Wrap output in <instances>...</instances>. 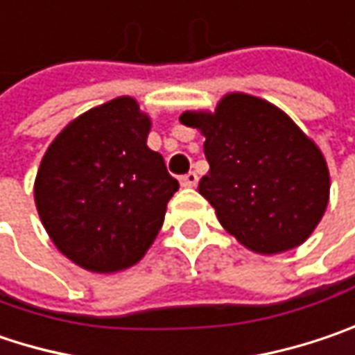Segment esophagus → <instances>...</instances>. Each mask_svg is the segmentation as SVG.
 <instances>
[{
  "mask_svg": "<svg viewBox=\"0 0 355 355\" xmlns=\"http://www.w3.org/2000/svg\"><path fill=\"white\" fill-rule=\"evenodd\" d=\"M197 173H189V175H184V177L180 178V184H182V187H197Z\"/></svg>",
  "mask_w": 355,
  "mask_h": 355,
  "instance_id": "obj_1",
  "label": "esophagus"
}]
</instances>
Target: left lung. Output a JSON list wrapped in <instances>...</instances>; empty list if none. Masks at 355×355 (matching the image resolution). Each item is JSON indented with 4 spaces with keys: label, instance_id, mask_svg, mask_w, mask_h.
<instances>
[{
    "label": "left lung",
    "instance_id": "8db88e82",
    "mask_svg": "<svg viewBox=\"0 0 355 355\" xmlns=\"http://www.w3.org/2000/svg\"><path fill=\"white\" fill-rule=\"evenodd\" d=\"M180 122L205 136L211 168L198 193L229 235L259 255L307 241L329 202V171L320 146L282 108L231 92L215 112L187 110Z\"/></svg>",
    "mask_w": 355,
    "mask_h": 355
}]
</instances>
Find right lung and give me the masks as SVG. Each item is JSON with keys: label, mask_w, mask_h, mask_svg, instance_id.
I'll use <instances>...</instances> for the list:
<instances>
[{"label": "right lung", "mask_w": 355, "mask_h": 355, "mask_svg": "<svg viewBox=\"0 0 355 355\" xmlns=\"http://www.w3.org/2000/svg\"><path fill=\"white\" fill-rule=\"evenodd\" d=\"M150 116L130 96L73 118L48 146L33 182L35 209L62 255L92 273L146 255L178 180L146 138Z\"/></svg>", "instance_id": "1"}]
</instances>
